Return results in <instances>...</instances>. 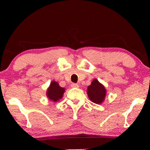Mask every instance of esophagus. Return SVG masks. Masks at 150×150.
Returning <instances> with one entry per match:
<instances>
[{"instance_id": "esophagus-1", "label": "esophagus", "mask_w": 150, "mask_h": 150, "mask_svg": "<svg viewBox=\"0 0 150 150\" xmlns=\"http://www.w3.org/2000/svg\"><path fill=\"white\" fill-rule=\"evenodd\" d=\"M71 87H76V88H78L79 87V85H78V84H76V83H71Z\"/></svg>"}]
</instances>
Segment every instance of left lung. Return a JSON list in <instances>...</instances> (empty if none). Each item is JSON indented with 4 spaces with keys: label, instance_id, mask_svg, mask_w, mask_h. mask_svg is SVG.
<instances>
[{
    "label": "left lung",
    "instance_id": "left-lung-1",
    "mask_svg": "<svg viewBox=\"0 0 150 150\" xmlns=\"http://www.w3.org/2000/svg\"><path fill=\"white\" fill-rule=\"evenodd\" d=\"M87 94L91 101L99 104H101L105 98L106 89L97 79H94L91 85L88 86Z\"/></svg>",
    "mask_w": 150,
    "mask_h": 150
}]
</instances>
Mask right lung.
<instances>
[{"mask_svg": "<svg viewBox=\"0 0 150 150\" xmlns=\"http://www.w3.org/2000/svg\"><path fill=\"white\" fill-rule=\"evenodd\" d=\"M64 92V88L61 87L57 82L52 81L50 83V85L48 89L46 94L49 99L54 102H57L63 97Z\"/></svg>", "mask_w": 150, "mask_h": 150, "instance_id": "1", "label": "right lung"}]
</instances>
